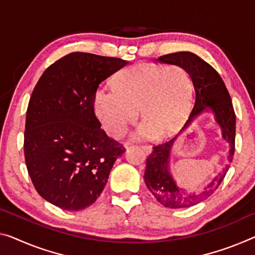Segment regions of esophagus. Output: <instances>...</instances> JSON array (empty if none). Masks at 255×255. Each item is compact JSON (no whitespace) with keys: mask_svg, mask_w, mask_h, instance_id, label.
I'll return each mask as SVG.
<instances>
[{"mask_svg":"<svg viewBox=\"0 0 255 255\" xmlns=\"http://www.w3.org/2000/svg\"><path fill=\"white\" fill-rule=\"evenodd\" d=\"M139 147L142 149L144 152H149L150 151V147L148 144H139Z\"/></svg>","mask_w":255,"mask_h":255,"instance_id":"obj_1","label":"esophagus"}]
</instances>
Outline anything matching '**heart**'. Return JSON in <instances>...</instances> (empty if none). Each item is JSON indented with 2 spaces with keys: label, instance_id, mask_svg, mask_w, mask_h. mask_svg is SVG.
Listing matches in <instances>:
<instances>
[{
  "label": "heart",
  "instance_id": "b5f03b06",
  "mask_svg": "<svg viewBox=\"0 0 255 255\" xmlns=\"http://www.w3.org/2000/svg\"><path fill=\"white\" fill-rule=\"evenodd\" d=\"M113 91L98 90L93 109L113 138L119 139L139 117V134L164 135L173 131L189 109L193 78L178 65H136L121 70L112 81Z\"/></svg>",
  "mask_w": 255,
  "mask_h": 255
}]
</instances>
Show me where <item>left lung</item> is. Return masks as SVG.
<instances>
[{
	"mask_svg": "<svg viewBox=\"0 0 255 255\" xmlns=\"http://www.w3.org/2000/svg\"><path fill=\"white\" fill-rule=\"evenodd\" d=\"M159 64L178 65L188 70L193 78L195 88L194 108L183 131L203 112L211 109L222 131V138L229 143V163L233 162L235 152V135H236V115L233 107L232 98L222 78L212 66L202 58L191 52H175L160 56L156 59ZM177 136L170 141L152 146L150 154L146 158L144 182L150 193L160 204L170 209H183L194 206L209 198L218 189L228 167L223 170L204 190L197 194H188L175 185L168 171V158L171 147Z\"/></svg>",
	"mask_w": 255,
	"mask_h": 255,
	"instance_id": "1",
	"label": "left lung"
}]
</instances>
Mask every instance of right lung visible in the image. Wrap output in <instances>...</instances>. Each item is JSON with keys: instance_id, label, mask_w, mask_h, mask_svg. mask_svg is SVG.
Returning <instances> with one entry per match:
<instances>
[{"instance_id": "1", "label": "right lung", "mask_w": 255, "mask_h": 255, "mask_svg": "<svg viewBox=\"0 0 255 255\" xmlns=\"http://www.w3.org/2000/svg\"><path fill=\"white\" fill-rule=\"evenodd\" d=\"M128 61L73 52L49 66L30 96L23 152L35 189L67 211L92 205L123 144L109 138L93 109L101 82Z\"/></svg>"}]
</instances>
